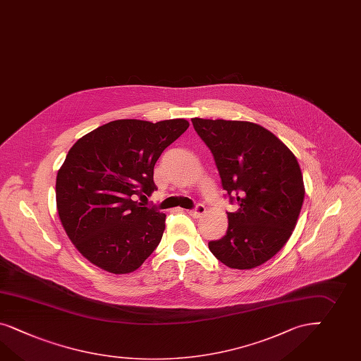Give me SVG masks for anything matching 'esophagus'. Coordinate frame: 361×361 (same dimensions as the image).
I'll return each instance as SVG.
<instances>
[{"label":"esophagus","instance_id":"34e87169","mask_svg":"<svg viewBox=\"0 0 361 361\" xmlns=\"http://www.w3.org/2000/svg\"><path fill=\"white\" fill-rule=\"evenodd\" d=\"M205 213L206 209L204 205H197L195 209L188 210V214L190 215V216H193V218H200L201 215H204Z\"/></svg>","mask_w":361,"mask_h":361}]
</instances>
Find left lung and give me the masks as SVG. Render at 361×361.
<instances>
[{
	"label": "left lung",
	"instance_id": "8db88e82",
	"mask_svg": "<svg viewBox=\"0 0 361 361\" xmlns=\"http://www.w3.org/2000/svg\"><path fill=\"white\" fill-rule=\"evenodd\" d=\"M192 123L214 156L224 190L239 206L227 213L226 235L209 242V250L228 268H256L283 248L297 224L305 198L300 164L260 125L202 118Z\"/></svg>",
	"mask_w": 361,
	"mask_h": 361
}]
</instances>
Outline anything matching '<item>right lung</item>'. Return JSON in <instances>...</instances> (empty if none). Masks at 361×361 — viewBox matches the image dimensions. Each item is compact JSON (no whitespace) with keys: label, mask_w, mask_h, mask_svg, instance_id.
<instances>
[{"label":"right lung","mask_w":361,"mask_h":361,"mask_svg":"<svg viewBox=\"0 0 361 361\" xmlns=\"http://www.w3.org/2000/svg\"><path fill=\"white\" fill-rule=\"evenodd\" d=\"M189 127L186 119H118L80 137L56 176L59 218L98 268L134 272L155 251L166 214L137 202L156 190L154 166Z\"/></svg>","instance_id":"right-lung-1"}]
</instances>
